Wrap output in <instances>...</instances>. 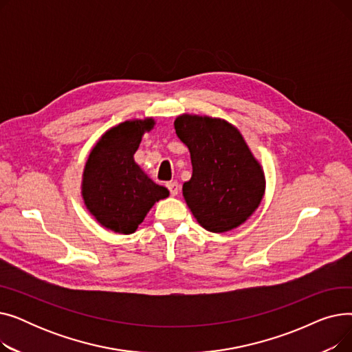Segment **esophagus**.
<instances>
[{
  "instance_id": "1",
  "label": "esophagus",
  "mask_w": 352,
  "mask_h": 352,
  "mask_svg": "<svg viewBox=\"0 0 352 352\" xmlns=\"http://www.w3.org/2000/svg\"><path fill=\"white\" fill-rule=\"evenodd\" d=\"M166 188L170 190V192H171V195H173V197H175V195L179 192V186H178V182H177V181H170V182H166Z\"/></svg>"
}]
</instances>
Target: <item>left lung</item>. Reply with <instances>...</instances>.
I'll return each mask as SVG.
<instances>
[{"label":"left lung","mask_w":352,"mask_h":352,"mask_svg":"<svg viewBox=\"0 0 352 352\" xmlns=\"http://www.w3.org/2000/svg\"><path fill=\"white\" fill-rule=\"evenodd\" d=\"M174 126L191 154L192 177L182 194L199 226L226 232L245 223L264 197L265 178L243 135L211 117L182 114Z\"/></svg>","instance_id":"left-lung-1"}]
</instances>
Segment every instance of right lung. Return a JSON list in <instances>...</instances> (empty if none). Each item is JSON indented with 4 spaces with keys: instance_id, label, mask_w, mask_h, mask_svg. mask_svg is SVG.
I'll use <instances>...</instances> for the list:
<instances>
[{
    "instance_id": "add662e5",
    "label": "right lung",
    "mask_w": 352,
    "mask_h": 352,
    "mask_svg": "<svg viewBox=\"0 0 352 352\" xmlns=\"http://www.w3.org/2000/svg\"><path fill=\"white\" fill-rule=\"evenodd\" d=\"M153 118L118 124L92 148L82 174V198L98 223L118 234H133L157 201L170 195L134 161Z\"/></svg>"
}]
</instances>
